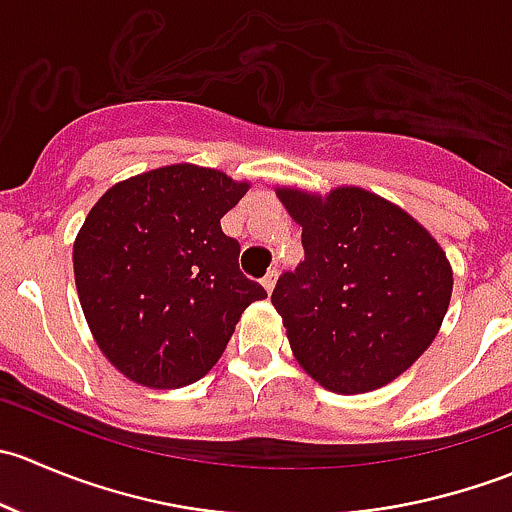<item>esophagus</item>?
Masks as SVG:
<instances>
[{"label": "esophagus", "mask_w": 512, "mask_h": 512, "mask_svg": "<svg viewBox=\"0 0 512 512\" xmlns=\"http://www.w3.org/2000/svg\"><path fill=\"white\" fill-rule=\"evenodd\" d=\"M275 282H277V267H272V270H267V275L262 277V287H265L267 292H272V289H275Z\"/></svg>", "instance_id": "esophagus-1"}]
</instances>
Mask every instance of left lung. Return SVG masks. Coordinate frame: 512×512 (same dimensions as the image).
Here are the masks:
<instances>
[{
    "label": "left lung",
    "instance_id": "1",
    "mask_svg": "<svg viewBox=\"0 0 512 512\" xmlns=\"http://www.w3.org/2000/svg\"><path fill=\"white\" fill-rule=\"evenodd\" d=\"M277 195L302 225L304 260L272 292L294 356L337 394L389 384L426 352L446 317V255L411 215L361 188Z\"/></svg>",
    "mask_w": 512,
    "mask_h": 512
}]
</instances>
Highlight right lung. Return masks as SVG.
I'll return each mask as SVG.
<instances>
[{
	"instance_id": "right-lung-1",
	"label": "right lung",
	"mask_w": 512,
	"mask_h": 512,
	"mask_svg": "<svg viewBox=\"0 0 512 512\" xmlns=\"http://www.w3.org/2000/svg\"><path fill=\"white\" fill-rule=\"evenodd\" d=\"M245 193L220 170L178 163L113 185L91 208L74 245L76 289L98 347L128 379L193 384L267 297L220 227Z\"/></svg>"
}]
</instances>
